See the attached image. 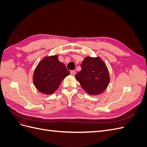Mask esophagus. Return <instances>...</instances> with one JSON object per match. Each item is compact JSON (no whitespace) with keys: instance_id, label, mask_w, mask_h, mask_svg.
Instances as JSON below:
<instances>
[{"instance_id":"esophagus-1","label":"esophagus","mask_w":147,"mask_h":147,"mask_svg":"<svg viewBox=\"0 0 147 147\" xmlns=\"http://www.w3.org/2000/svg\"><path fill=\"white\" fill-rule=\"evenodd\" d=\"M70 74L72 75H74L75 74V70H71L70 71Z\"/></svg>"}]
</instances>
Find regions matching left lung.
<instances>
[{"label":"left lung","mask_w":147,"mask_h":147,"mask_svg":"<svg viewBox=\"0 0 147 147\" xmlns=\"http://www.w3.org/2000/svg\"><path fill=\"white\" fill-rule=\"evenodd\" d=\"M82 70L75 78L83 90L90 95H98L103 92L110 82L109 72L100 57L88 56L81 64Z\"/></svg>","instance_id":"1"}]
</instances>
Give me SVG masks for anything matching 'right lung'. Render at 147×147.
<instances>
[{
  "instance_id": "1",
  "label": "right lung",
  "mask_w": 147,
  "mask_h": 147,
  "mask_svg": "<svg viewBox=\"0 0 147 147\" xmlns=\"http://www.w3.org/2000/svg\"><path fill=\"white\" fill-rule=\"evenodd\" d=\"M69 74L65 64L59 61L58 56H46L34 70L33 83L38 91L50 95L58 89L61 82Z\"/></svg>"
}]
</instances>
